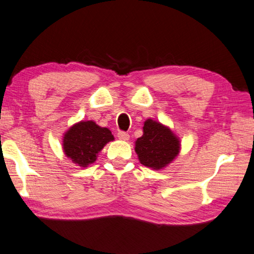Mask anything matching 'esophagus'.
Wrapping results in <instances>:
<instances>
[{"label":"esophagus","mask_w":254,"mask_h":254,"mask_svg":"<svg viewBox=\"0 0 254 254\" xmlns=\"http://www.w3.org/2000/svg\"><path fill=\"white\" fill-rule=\"evenodd\" d=\"M117 137L119 138V139H122V140H129V135L127 132H125V131H118V133H117Z\"/></svg>","instance_id":"1"}]
</instances>
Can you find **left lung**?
<instances>
[{
	"label": "left lung",
	"instance_id": "8db88e82",
	"mask_svg": "<svg viewBox=\"0 0 254 254\" xmlns=\"http://www.w3.org/2000/svg\"><path fill=\"white\" fill-rule=\"evenodd\" d=\"M143 135L135 142V151L140 164L159 170L178 156L180 140L168 127L152 119L143 123Z\"/></svg>",
	"mask_w": 254,
	"mask_h": 254
}]
</instances>
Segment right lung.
Masks as SVG:
<instances>
[{"label": "right lung", "instance_id": "add662e5", "mask_svg": "<svg viewBox=\"0 0 254 254\" xmlns=\"http://www.w3.org/2000/svg\"><path fill=\"white\" fill-rule=\"evenodd\" d=\"M112 140L114 136L108 128L100 127L93 121L79 122L65 132L63 149L74 164L87 167L96 161L98 152Z\"/></svg>", "mask_w": 254, "mask_h": 254}]
</instances>
